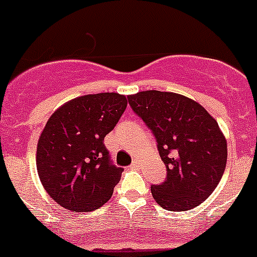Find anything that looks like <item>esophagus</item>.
Masks as SVG:
<instances>
[{"instance_id": "obj_1", "label": "esophagus", "mask_w": 257, "mask_h": 257, "mask_svg": "<svg viewBox=\"0 0 257 257\" xmlns=\"http://www.w3.org/2000/svg\"><path fill=\"white\" fill-rule=\"evenodd\" d=\"M130 167H131V169H134V170H138V169H139V167H140L139 160H134L133 163H131Z\"/></svg>"}]
</instances>
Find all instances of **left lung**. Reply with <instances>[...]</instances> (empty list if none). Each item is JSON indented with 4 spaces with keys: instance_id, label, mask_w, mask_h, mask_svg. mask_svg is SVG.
Instances as JSON below:
<instances>
[{
    "instance_id": "8db88e82",
    "label": "left lung",
    "mask_w": 257,
    "mask_h": 257,
    "mask_svg": "<svg viewBox=\"0 0 257 257\" xmlns=\"http://www.w3.org/2000/svg\"><path fill=\"white\" fill-rule=\"evenodd\" d=\"M134 113L156 138L166 179L151 185L152 196L167 211H187L210 197L226 166V140L219 124L194 100L156 90L127 96Z\"/></svg>"
}]
</instances>
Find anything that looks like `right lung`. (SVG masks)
<instances>
[{"label":"right lung","instance_id":"right-lung-1","mask_svg":"<svg viewBox=\"0 0 257 257\" xmlns=\"http://www.w3.org/2000/svg\"><path fill=\"white\" fill-rule=\"evenodd\" d=\"M126 106V96L103 92L76 97L50 117L38 140L37 172L61 207L90 212L112 197L123 169L112 162L104 138Z\"/></svg>","mask_w":257,"mask_h":257}]
</instances>
